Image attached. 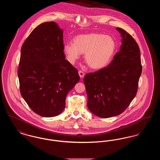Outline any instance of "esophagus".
I'll use <instances>...</instances> for the list:
<instances>
[{
  "instance_id": "34e87169",
  "label": "esophagus",
  "mask_w": 160,
  "mask_h": 160,
  "mask_svg": "<svg viewBox=\"0 0 160 160\" xmlns=\"http://www.w3.org/2000/svg\"><path fill=\"white\" fill-rule=\"evenodd\" d=\"M78 74H79V76H80L81 78H83L84 76V74L83 72L82 71H78Z\"/></svg>"
}]
</instances>
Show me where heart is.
<instances>
[{"mask_svg":"<svg viewBox=\"0 0 160 160\" xmlns=\"http://www.w3.org/2000/svg\"><path fill=\"white\" fill-rule=\"evenodd\" d=\"M116 49L113 38L100 33H92L80 35L73 39V44L63 46L68 61L72 64L84 53V61L92 69H101L106 67Z\"/></svg>","mask_w":160,"mask_h":160,"instance_id":"b5f03b06","label":"heart"}]
</instances>
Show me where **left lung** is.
Wrapping results in <instances>:
<instances>
[{
  "mask_svg": "<svg viewBox=\"0 0 160 160\" xmlns=\"http://www.w3.org/2000/svg\"><path fill=\"white\" fill-rule=\"evenodd\" d=\"M116 30L122 38L119 51L107 67L84 77L88 107L102 118L118 116L126 110L136 95L142 71L137 42L125 30Z\"/></svg>",
  "mask_w": 160,
  "mask_h": 160,
  "instance_id": "8db88e82",
  "label": "left lung"
}]
</instances>
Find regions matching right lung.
<instances>
[{
	"instance_id": "1",
	"label": "right lung",
	"mask_w": 160,
	"mask_h": 160,
	"mask_svg": "<svg viewBox=\"0 0 160 160\" xmlns=\"http://www.w3.org/2000/svg\"><path fill=\"white\" fill-rule=\"evenodd\" d=\"M63 30L54 22L41 23L21 49L18 77L21 95L41 116L61 114L67 94L80 80L77 69L65 59Z\"/></svg>"
}]
</instances>
